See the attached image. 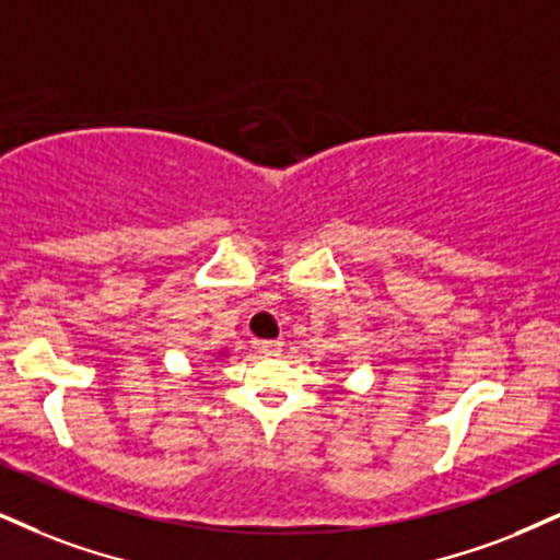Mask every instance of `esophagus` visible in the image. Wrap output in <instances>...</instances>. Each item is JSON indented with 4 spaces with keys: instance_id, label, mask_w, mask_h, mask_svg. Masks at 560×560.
Here are the masks:
<instances>
[{
    "instance_id": "esophagus-1",
    "label": "esophagus",
    "mask_w": 560,
    "mask_h": 560,
    "mask_svg": "<svg viewBox=\"0 0 560 560\" xmlns=\"http://www.w3.org/2000/svg\"><path fill=\"white\" fill-rule=\"evenodd\" d=\"M259 350L265 355H280L282 353V342L280 340H261Z\"/></svg>"
}]
</instances>
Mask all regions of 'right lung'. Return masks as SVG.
<instances>
[{
    "mask_svg": "<svg viewBox=\"0 0 560 560\" xmlns=\"http://www.w3.org/2000/svg\"><path fill=\"white\" fill-rule=\"evenodd\" d=\"M220 355H223V353H220Z\"/></svg>",
    "mask_w": 560,
    "mask_h": 560,
    "instance_id": "obj_1",
    "label": "right lung"
}]
</instances>
